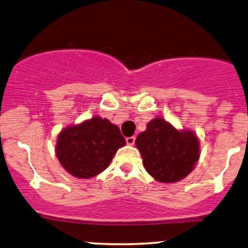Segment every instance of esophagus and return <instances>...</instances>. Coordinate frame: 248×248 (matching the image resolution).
<instances>
[{
	"instance_id": "34e87169",
	"label": "esophagus",
	"mask_w": 248,
	"mask_h": 248,
	"mask_svg": "<svg viewBox=\"0 0 248 248\" xmlns=\"http://www.w3.org/2000/svg\"><path fill=\"white\" fill-rule=\"evenodd\" d=\"M135 141H136V137L135 136L127 137V138H126V144L127 145H133V144H135Z\"/></svg>"
}]
</instances>
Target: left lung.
I'll list each match as a JSON object with an SVG mask.
<instances>
[{
    "mask_svg": "<svg viewBox=\"0 0 248 248\" xmlns=\"http://www.w3.org/2000/svg\"><path fill=\"white\" fill-rule=\"evenodd\" d=\"M136 146L147 173L164 183L185 179L200 158V142L193 131H179L159 117L139 133Z\"/></svg>",
    "mask_w": 248,
    "mask_h": 248,
    "instance_id": "obj_1",
    "label": "left lung"
}]
</instances>
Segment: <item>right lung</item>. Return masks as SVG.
I'll return each instance as SVG.
<instances>
[{
	"label": "right lung",
	"instance_id": "obj_1",
	"mask_svg": "<svg viewBox=\"0 0 248 248\" xmlns=\"http://www.w3.org/2000/svg\"><path fill=\"white\" fill-rule=\"evenodd\" d=\"M125 144L118 126L95 116L61 131L55 153L69 174L78 179H89L106 170L118 148Z\"/></svg>",
	"mask_w": 248,
	"mask_h": 248
}]
</instances>
